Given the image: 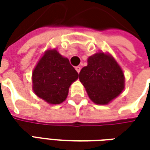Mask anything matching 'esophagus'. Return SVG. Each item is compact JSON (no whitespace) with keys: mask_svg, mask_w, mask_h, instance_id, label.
Instances as JSON below:
<instances>
[{"mask_svg":"<svg viewBox=\"0 0 150 150\" xmlns=\"http://www.w3.org/2000/svg\"><path fill=\"white\" fill-rule=\"evenodd\" d=\"M75 69H76V71H77V72L79 73V72H80V71H81V67H79V66L76 67H75Z\"/></svg>","mask_w":150,"mask_h":150,"instance_id":"esophagus-1","label":"esophagus"}]
</instances>
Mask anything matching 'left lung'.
Returning <instances> with one entry per match:
<instances>
[{
  "label": "left lung",
  "instance_id": "left-lung-1",
  "mask_svg": "<svg viewBox=\"0 0 150 150\" xmlns=\"http://www.w3.org/2000/svg\"><path fill=\"white\" fill-rule=\"evenodd\" d=\"M90 99L97 104H108L124 88V75L110 55L98 52L88 59V66L79 72Z\"/></svg>",
  "mask_w": 150,
  "mask_h": 150
}]
</instances>
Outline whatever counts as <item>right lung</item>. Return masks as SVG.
Listing matches in <instances>:
<instances>
[{
	"instance_id": "obj_1",
	"label": "right lung",
	"mask_w": 150,
	"mask_h": 150,
	"mask_svg": "<svg viewBox=\"0 0 150 150\" xmlns=\"http://www.w3.org/2000/svg\"><path fill=\"white\" fill-rule=\"evenodd\" d=\"M78 78V72L67 58L55 49L48 50L33 71L32 88L48 103L59 104L66 99L70 85Z\"/></svg>"
}]
</instances>
